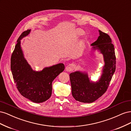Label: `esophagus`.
Returning <instances> with one entry per match:
<instances>
[{
	"instance_id": "34e87169",
	"label": "esophagus",
	"mask_w": 131,
	"mask_h": 131,
	"mask_svg": "<svg viewBox=\"0 0 131 131\" xmlns=\"http://www.w3.org/2000/svg\"><path fill=\"white\" fill-rule=\"evenodd\" d=\"M74 68H75V65L74 64H69L66 67V72H72V71L74 69Z\"/></svg>"
}]
</instances>
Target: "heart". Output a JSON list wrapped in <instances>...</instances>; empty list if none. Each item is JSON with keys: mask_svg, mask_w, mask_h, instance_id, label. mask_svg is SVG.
Returning a JSON list of instances; mask_svg holds the SVG:
<instances>
[{"mask_svg": "<svg viewBox=\"0 0 131 131\" xmlns=\"http://www.w3.org/2000/svg\"><path fill=\"white\" fill-rule=\"evenodd\" d=\"M84 34V31L81 29H77V34L79 36H81V35H83ZM84 40H86V38H85Z\"/></svg>", "mask_w": 131, "mask_h": 131, "instance_id": "obj_1", "label": "heart"}]
</instances>
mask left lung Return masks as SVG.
Here are the masks:
<instances>
[{
  "label": "left lung",
  "mask_w": 131,
  "mask_h": 131,
  "mask_svg": "<svg viewBox=\"0 0 131 131\" xmlns=\"http://www.w3.org/2000/svg\"><path fill=\"white\" fill-rule=\"evenodd\" d=\"M97 40L91 45L92 50L97 51L103 56L104 64L97 81L91 80L88 72L78 70L69 74L72 96L76 101L90 103L96 101L108 88L116 69L114 47L109 35L99 30Z\"/></svg>",
  "instance_id": "8db88e82"
}]
</instances>
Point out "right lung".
Segmentation results:
<instances>
[{"label":"right lung","mask_w":131,"mask_h":131,"mask_svg":"<svg viewBox=\"0 0 131 131\" xmlns=\"http://www.w3.org/2000/svg\"><path fill=\"white\" fill-rule=\"evenodd\" d=\"M23 32L17 39L11 58V70L17 88L22 96L31 102H45L52 94V83L64 70L63 63L45 67L42 70H33L26 60L21 46V40L30 33Z\"/></svg>","instance_id":"1"}]
</instances>
